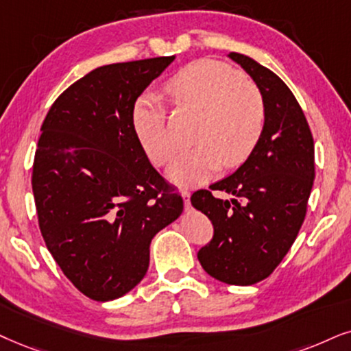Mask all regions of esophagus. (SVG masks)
I'll return each mask as SVG.
<instances>
[{
    "label": "esophagus",
    "mask_w": 351,
    "mask_h": 351,
    "mask_svg": "<svg viewBox=\"0 0 351 351\" xmlns=\"http://www.w3.org/2000/svg\"><path fill=\"white\" fill-rule=\"evenodd\" d=\"M181 196H183V201H184V207H186V210H189V207H191V202H189L191 193H189L188 189H184V191H181Z\"/></svg>",
    "instance_id": "esophagus-1"
}]
</instances>
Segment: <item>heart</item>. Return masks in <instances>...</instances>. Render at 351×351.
<instances>
[{"label": "heart", "instance_id": "obj_1", "mask_svg": "<svg viewBox=\"0 0 351 351\" xmlns=\"http://www.w3.org/2000/svg\"><path fill=\"white\" fill-rule=\"evenodd\" d=\"M167 94L178 106L199 110L193 147L171 163L168 178L180 186H196L219 168H234L250 157L265 126L264 97L254 84L230 64L199 60L186 64L167 82ZM132 128L157 167L175 154L167 124V108L155 94H144L132 106Z\"/></svg>", "mask_w": 351, "mask_h": 351}]
</instances>
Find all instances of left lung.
<instances>
[{
    "label": "left lung",
    "mask_w": 351,
    "mask_h": 351,
    "mask_svg": "<svg viewBox=\"0 0 351 351\" xmlns=\"http://www.w3.org/2000/svg\"><path fill=\"white\" fill-rule=\"evenodd\" d=\"M259 87L265 126L233 175L201 189L191 204L214 225L201 247L202 269L228 285H252L274 272L303 225L314 181V141L303 110L277 74L241 53H230ZM212 190L228 193L215 198Z\"/></svg>",
    "instance_id": "obj_1"
}]
</instances>
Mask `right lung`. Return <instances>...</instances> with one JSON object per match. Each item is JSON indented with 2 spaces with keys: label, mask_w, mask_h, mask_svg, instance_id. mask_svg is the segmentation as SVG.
<instances>
[{
  "label": "right lung",
  "mask_w": 351,
  "mask_h": 351,
  "mask_svg": "<svg viewBox=\"0 0 351 351\" xmlns=\"http://www.w3.org/2000/svg\"><path fill=\"white\" fill-rule=\"evenodd\" d=\"M175 56L97 68L48 110L32 191L48 251L81 293L112 301L149 269L152 238L183 197L150 165L132 128L137 97Z\"/></svg>",
  "instance_id": "right-lung-1"
}]
</instances>
